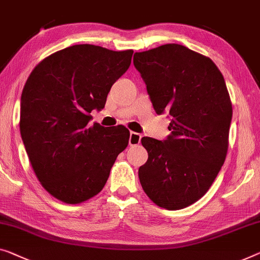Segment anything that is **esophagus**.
<instances>
[{
	"label": "esophagus",
	"mask_w": 260,
	"mask_h": 260,
	"mask_svg": "<svg viewBox=\"0 0 260 260\" xmlns=\"http://www.w3.org/2000/svg\"><path fill=\"white\" fill-rule=\"evenodd\" d=\"M129 145L131 146H135V145H139V143L141 142V134L139 133H135V132H131L129 133Z\"/></svg>",
	"instance_id": "34e87169"
}]
</instances>
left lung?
I'll list each match as a JSON object with an SVG mask.
<instances>
[{
    "instance_id": "obj_1",
    "label": "left lung",
    "mask_w": 260,
    "mask_h": 260,
    "mask_svg": "<svg viewBox=\"0 0 260 260\" xmlns=\"http://www.w3.org/2000/svg\"><path fill=\"white\" fill-rule=\"evenodd\" d=\"M150 102L170 118L164 141L143 137L148 160L139 168L142 189L168 210L195 203L225 161L232 105L225 80L210 58L180 44L134 53Z\"/></svg>"
}]
</instances>
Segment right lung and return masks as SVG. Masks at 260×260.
<instances>
[{
	"label": "right lung",
	"instance_id": "obj_1",
	"mask_svg": "<svg viewBox=\"0 0 260 260\" xmlns=\"http://www.w3.org/2000/svg\"><path fill=\"white\" fill-rule=\"evenodd\" d=\"M133 50L72 45L46 57L30 73L21 96L19 131L38 181L61 202L81 203L103 190L126 148L125 126L104 127L112 85L128 70Z\"/></svg>",
	"mask_w": 260,
	"mask_h": 260
}]
</instances>
